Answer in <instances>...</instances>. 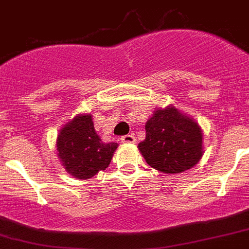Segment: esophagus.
<instances>
[{"mask_svg": "<svg viewBox=\"0 0 249 249\" xmlns=\"http://www.w3.org/2000/svg\"><path fill=\"white\" fill-rule=\"evenodd\" d=\"M121 141L123 143H136V137L133 134H127V136H123Z\"/></svg>", "mask_w": 249, "mask_h": 249, "instance_id": "obj_1", "label": "esophagus"}]
</instances>
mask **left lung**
I'll return each instance as SVG.
<instances>
[{"label":"left lung","mask_w":249,"mask_h":249,"mask_svg":"<svg viewBox=\"0 0 249 249\" xmlns=\"http://www.w3.org/2000/svg\"><path fill=\"white\" fill-rule=\"evenodd\" d=\"M204 136L194 118L170 105L157 107L145 123V140L138 144L152 168L165 174L186 172L204 156Z\"/></svg>","instance_id":"obj_1"}]
</instances>
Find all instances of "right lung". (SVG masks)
<instances>
[{
    "mask_svg": "<svg viewBox=\"0 0 249 249\" xmlns=\"http://www.w3.org/2000/svg\"><path fill=\"white\" fill-rule=\"evenodd\" d=\"M56 154L65 170L76 179H90L111 163L118 148L102 142L93 128L92 116L79 113L65 123L56 137Z\"/></svg>",
    "mask_w": 249,
    "mask_h": 249,
    "instance_id": "1",
    "label": "right lung"
}]
</instances>
